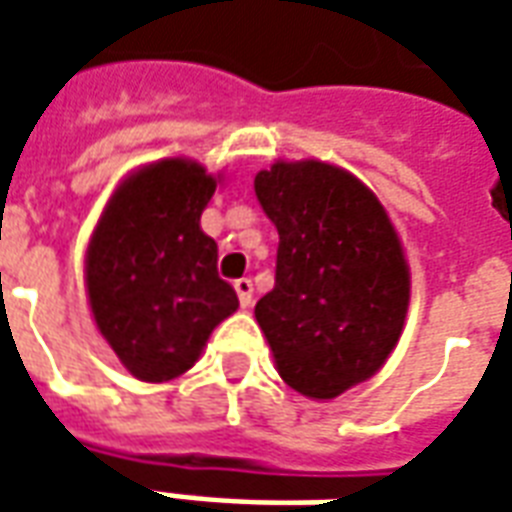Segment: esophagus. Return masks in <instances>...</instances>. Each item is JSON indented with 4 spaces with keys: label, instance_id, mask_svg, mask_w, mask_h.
<instances>
[{
    "label": "esophagus",
    "instance_id": "esophagus-1",
    "mask_svg": "<svg viewBox=\"0 0 512 512\" xmlns=\"http://www.w3.org/2000/svg\"><path fill=\"white\" fill-rule=\"evenodd\" d=\"M235 293H238V301H241V307H252V293H255V288H252V279H235L233 282Z\"/></svg>",
    "mask_w": 512,
    "mask_h": 512
}]
</instances>
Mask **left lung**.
<instances>
[{
    "instance_id": "8db88e82",
    "label": "left lung",
    "mask_w": 512,
    "mask_h": 512,
    "mask_svg": "<svg viewBox=\"0 0 512 512\" xmlns=\"http://www.w3.org/2000/svg\"><path fill=\"white\" fill-rule=\"evenodd\" d=\"M255 194L277 224V279L257 301L282 381L332 400L384 367L406 323L411 274L384 205L351 172L274 161Z\"/></svg>"
}]
</instances>
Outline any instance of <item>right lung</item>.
Segmentation results:
<instances>
[{
	"mask_svg": "<svg viewBox=\"0 0 512 512\" xmlns=\"http://www.w3.org/2000/svg\"><path fill=\"white\" fill-rule=\"evenodd\" d=\"M222 175L161 158L120 180L84 257L95 326L128 373L147 384L183 376L211 332L238 310L219 277V249L200 216Z\"/></svg>",
	"mask_w": 512,
	"mask_h": 512,
	"instance_id": "right-lung-1",
	"label": "right lung"
}]
</instances>
